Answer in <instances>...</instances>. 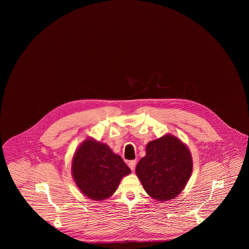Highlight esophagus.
<instances>
[{"mask_svg": "<svg viewBox=\"0 0 249 249\" xmlns=\"http://www.w3.org/2000/svg\"><path fill=\"white\" fill-rule=\"evenodd\" d=\"M128 165L130 167V169L131 171H134L135 165H136V160H130L129 163H128Z\"/></svg>", "mask_w": 249, "mask_h": 249, "instance_id": "esophagus-1", "label": "esophagus"}]
</instances>
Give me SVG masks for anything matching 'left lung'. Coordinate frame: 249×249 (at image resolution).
<instances>
[{
  "instance_id": "left-lung-1",
  "label": "left lung",
  "mask_w": 249,
  "mask_h": 249,
  "mask_svg": "<svg viewBox=\"0 0 249 249\" xmlns=\"http://www.w3.org/2000/svg\"><path fill=\"white\" fill-rule=\"evenodd\" d=\"M193 168L189 147L177 136L167 133L145 147V156L135 173L145 192L156 201L173 200L185 189Z\"/></svg>"
}]
</instances>
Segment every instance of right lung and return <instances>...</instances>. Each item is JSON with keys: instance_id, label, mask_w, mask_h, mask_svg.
<instances>
[{"instance_id": "1", "label": "right lung", "mask_w": 249, "mask_h": 249, "mask_svg": "<svg viewBox=\"0 0 249 249\" xmlns=\"http://www.w3.org/2000/svg\"><path fill=\"white\" fill-rule=\"evenodd\" d=\"M71 176L77 188L93 201H104L118 190L121 179L130 169L107 143L92 137L85 139L71 160Z\"/></svg>"}]
</instances>
